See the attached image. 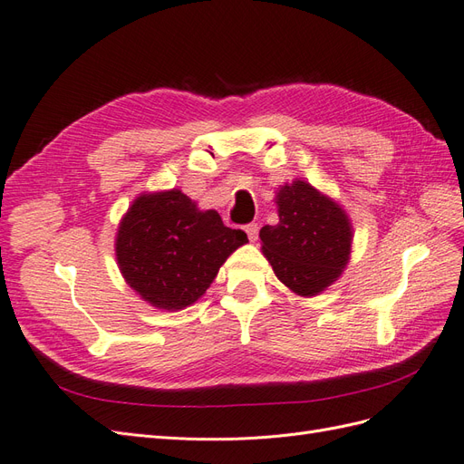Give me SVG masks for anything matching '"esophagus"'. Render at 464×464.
Here are the masks:
<instances>
[{
	"instance_id": "esophagus-1",
	"label": "esophagus",
	"mask_w": 464,
	"mask_h": 464,
	"mask_svg": "<svg viewBox=\"0 0 464 464\" xmlns=\"http://www.w3.org/2000/svg\"><path fill=\"white\" fill-rule=\"evenodd\" d=\"M246 232H247V237L251 242H256L259 237V224L257 222H249L246 224Z\"/></svg>"
}]
</instances>
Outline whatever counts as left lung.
Returning a JSON list of instances; mask_svg holds the SVG:
<instances>
[{
	"label": "left lung",
	"mask_w": 464,
	"mask_h": 464,
	"mask_svg": "<svg viewBox=\"0 0 464 464\" xmlns=\"http://www.w3.org/2000/svg\"><path fill=\"white\" fill-rule=\"evenodd\" d=\"M278 222L261 228V249L283 285L315 296L341 276L348 263L353 228L344 210L305 181L280 188Z\"/></svg>",
	"instance_id": "left-lung-1"
}]
</instances>
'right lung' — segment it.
Segmentation results:
<instances>
[{
    "label": "right lung",
    "instance_id": "1",
    "mask_svg": "<svg viewBox=\"0 0 464 464\" xmlns=\"http://www.w3.org/2000/svg\"><path fill=\"white\" fill-rule=\"evenodd\" d=\"M244 230L224 227L179 189L145 193L120 222L116 257L139 296L160 310H181L213 283L220 265L244 246Z\"/></svg>",
    "mask_w": 464,
    "mask_h": 464
}]
</instances>
